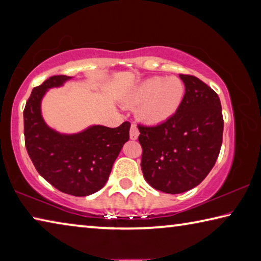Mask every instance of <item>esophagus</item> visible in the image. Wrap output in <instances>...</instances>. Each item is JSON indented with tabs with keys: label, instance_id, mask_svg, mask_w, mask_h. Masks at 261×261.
Masks as SVG:
<instances>
[{
	"label": "esophagus",
	"instance_id": "obj_1",
	"mask_svg": "<svg viewBox=\"0 0 261 261\" xmlns=\"http://www.w3.org/2000/svg\"><path fill=\"white\" fill-rule=\"evenodd\" d=\"M138 136H139L138 127L136 126V124H132L130 127V138L132 140H136L137 138H138Z\"/></svg>",
	"mask_w": 261,
	"mask_h": 261
}]
</instances>
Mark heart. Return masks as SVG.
Returning a JSON list of instances; mask_svg holds the SVG:
<instances>
[{
    "label": "heart",
    "mask_w": 261,
    "mask_h": 261,
    "mask_svg": "<svg viewBox=\"0 0 261 261\" xmlns=\"http://www.w3.org/2000/svg\"><path fill=\"white\" fill-rule=\"evenodd\" d=\"M185 93L177 77H152L140 83L129 96V103L141 105L139 117L149 124L167 121L177 112Z\"/></svg>",
    "instance_id": "obj_1"
}]
</instances>
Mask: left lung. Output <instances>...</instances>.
<instances>
[{
	"mask_svg": "<svg viewBox=\"0 0 261 261\" xmlns=\"http://www.w3.org/2000/svg\"><path fill=\"white\" fill-rule=\"evenodd\" d=\"M185 86L182 103L158 125H138L144 178L159 191L177 194L197 187L219 156L223 116L219 95L190 74H179Z\"/></svg>",
	"mask_w": 261,
	"mask_h": 261,
	"instance_id": "obj_1",
	"label": "left lung"
}]
</instances>
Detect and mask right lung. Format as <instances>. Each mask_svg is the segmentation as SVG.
<instances>
[{
    "label": "right lung",
    "instance_id": "right-lung-1",
    "mask_svg": "<svg viewBox=\"0 0 261 261\" xmlns=\"http://www.w3.org/2000/svg\"><path fill=\"white\" fill-rule=\"evenodd\" d=\"M71 78L53 76L33 88L24 109L25 146L35 169L48 183L61 192L85 197L107 183L115 160L129 140L131 124L92 125L73 135L53 130L42 118L41 100L49 88Z\"/></svg>",
    "mask_w": 261,
    "mask_h": 261
}]
</instances>
